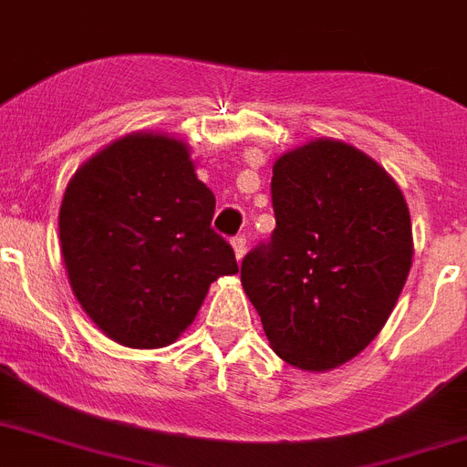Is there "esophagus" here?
Listing matches in <instances>:
<instances>
[{
    "instance_id": "34e87169",
    "label": "esophagus",
    "mask_w": 467,
    "mask_h": 467,
    "mask_svg": "<svg viewBox=\"0 0 467 467\" xmlns=\"http://www.w3.org/2000/svg\"><path fill=\"white\" fill-rule=\"evenodd\" d=\"M231 245H234V253H236V260L241 262L243 254H245V250H248V245H245V236H236L234 241H231Z\"/></svg>"
}]
</instances>
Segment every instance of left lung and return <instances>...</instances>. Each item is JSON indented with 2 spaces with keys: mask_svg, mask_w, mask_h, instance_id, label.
<instances>
[{
  "mask_svg": "<svg viewBox=\"0 0 467 467\" xmlns=\"http://www.w3.org/2000/svg\"><path fill=\"white\" fill-rule=\"evenodd\" d=\"M276 229L243 257L241 283L272 349L330 370L378 336L411 272V214L373 158L317 139L274 162Z\"/></svg>",
  "mask_w": 467,
  "mask_h": 467,
  "instance_id": "1",
  "label": "left lung"
}]
</instances>
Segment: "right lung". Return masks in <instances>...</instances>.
I'll return each instance as SVG.
<instances>
[{
  "instance_id": "obj_1",
  "label": "right lung",
  "mask_w": 467,
  "mask_h": 467,
  "mask_svg": "<svg viewBox=\"0 0 467 467\" xmlns=\"http://www.w3.org/2000/svg\"><path fill=\"white\" fill-rule=\"evenodd\" d=\"M213 214V191L179 139L134 131L91 155L58 213L67 281L87 317L125 348L177 340L210 283L238 272Z\"/></svg>"
}]
</instances>
